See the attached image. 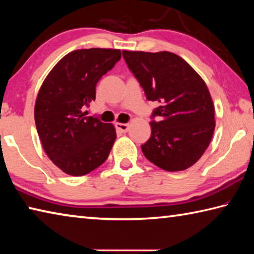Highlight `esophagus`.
<instances>
[{
    "label": "esophagus",
    "instance_id": "obj_1",
    "mask_svg": "<svg viewBox=\"0 0 254 254\" xmlns=\"http://www.w3.org/2000/svg\"><path fill=\"white\" fill-rule=\"evenodd\" d=\"M117 128L122 133H126L128 131V128H130V126L127 123H117Z\"/></svg>",
    "mask_w": 254,
    "mask_h": 254
}]
</instances>
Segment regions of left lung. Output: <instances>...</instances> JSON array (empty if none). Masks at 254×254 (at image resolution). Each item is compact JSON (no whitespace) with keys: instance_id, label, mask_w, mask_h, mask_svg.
Returning a JSON list of instances; mask_svg holds the SVG:
<instances>
[{"instance_id":"1","label":"left lung","mask_w":254,"mask_h":254,"mask_svg":"<svg viewBox=\"0 0 254 254\" xmlns=\"http://www.w3.org/2000/svg\"><path fill=\"white\" fill-rule=\"evenodd\" d=\"M122 54L148 100L160 104L151 117V136L141 145L145 158L167 171L189 168L203 156L215 128L214 104L205 81L169 51Z\"/></svg>"}]
</instances>
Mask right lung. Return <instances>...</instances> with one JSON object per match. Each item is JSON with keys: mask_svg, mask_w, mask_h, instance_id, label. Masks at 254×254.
Listing matches in <instances>:
<instances>
[{"mask_svg": "<svg viewBox=\"0 0 254 254\" xmlns=\"http://www.w3.org/2000/svg\"><path fill=\"white\" fill-rule=\"evenodd\" d=\"M121 59L119 49H79L60 59L46 77L34 105L42 148L64 173L87 175L109 157L117 132L113 124L86 117L96 84Z\"/></svg>", "mask_w": 254, "mask_h": 254, "instance_id": "obj_1", "label": "right lung"}]
</instances>
